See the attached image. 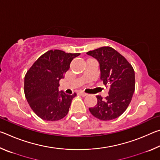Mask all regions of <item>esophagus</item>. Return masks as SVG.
<instances>
[{"label": "esophagus", "mask_w": 160, "mask_h": 160, "mask_svg": "<svg viewBox=\"0 0 160 160\" xmlns=\"http://www.w3.org/2000/svg\"><path fill=\"white\" fill-rule=\"evenodd\" d=\"M79 94H80V95L82 96V97H85V96L88 95V94L83 92H79Z\"/></svg>", "instance_id": "1"}]
</instances>
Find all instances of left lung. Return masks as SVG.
<instances>
[{
    "label": "left lung",
    "instance_id": "left-lung-1",
    "mask_svg": "<svg viewBox=\"0 0 160 160\" xmlns=\"http://www.w3.org/2000/svg\"><path fill=\"white\" fill-rule=\"evenodd\" d=\"M99 63L100 79L109 88L104 99L97 96L95 107L89 108L94 117L110 121L120 116L131 102L135 91L133 68L117 51L110 47H100L87 52Z\"/></svg>",
    "mask_w": 160,
    "mask_h": 160
}]
</instances>
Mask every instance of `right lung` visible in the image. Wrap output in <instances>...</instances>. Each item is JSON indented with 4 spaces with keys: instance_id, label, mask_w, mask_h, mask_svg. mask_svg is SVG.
Segmentation results:
<instances>
[{
    "instance_id": "add662e5",
    "label": "right lung",
    "mask_w": 160,
    "mask_h": 160,
    "mask_svg": "<svg viewBox=\"0 0 160 160\" xmlns=\"http://www.w3.org/2000/svg\"><path fill=\"white\" fill-rule=\"evenodd\" d=\"M80 54L58 49L48 51L27 72L24 85L27 101L43 120L58 121L67 115L76 93L68 95L59 92V81L64 78L72 59Z\"/></svg>"
}]
</instances>
